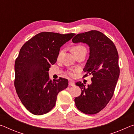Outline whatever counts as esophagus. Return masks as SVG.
<instances>
[{"mask_svg": "<svg viewBox=\"0 0 134 134\" xmlns=\"http://www.w3.org/2000/svg\"><path fill=\"white\" fill-rule=\"evenodd\" d=\"M69 85L70 86H75V83H74V82H73V81H69Z\"/></svg>", "mask_w": 134, "mask_h": 134, "instance_id": "obj_1", "label": "esophagus"}]
</instances>
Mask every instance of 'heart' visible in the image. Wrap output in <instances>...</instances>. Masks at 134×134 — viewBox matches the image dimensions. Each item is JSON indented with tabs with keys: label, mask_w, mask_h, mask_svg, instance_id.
I'll return each mask as SVG.
<instances>
[{
	"label": "heart",
	"mask_w": 134,
	"mask_h": 134,
	"mask_svg": "<svg viewBox=\"0 0 134 134\" xmlns=\"http://www.w3.org/2000/svg\"><path fill=\"white\" fill-rule=\"evenodd\" d=\"M71 51L72 52V53L74 54V55H76V54H77L80 53H81V52H85V53H86V48L85 47L81 45H75V46L72 47L71 48ZM63 53V51H61L60 53H59L58 58H59L60 57V56L62 55V54ZM70 75H72V74L71 72H69Z\"/></svg>",
	"instance_id": "heart-1"
}]
</instances>
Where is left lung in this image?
I'll list each match as a JSON object with an SVG mask.
<instances>
[{
  "instance_id": "8db88e82",
  "label": "left lung",
  "mask_w": 134,
  "mask_h": 134,
  "mask_svg": "<svg viewBox=\"0 0 134 134\" xmlns=\"http://www.w3.org/2000/svg\"><path fill=\"white\" fill-rule=\"evenodd\" d=\"M73 43L82 42L89 47V57L84 68L85 76L91 74V85L80 81L76 85L81 93L74 99L77 108L86 114L99 112L112 98L119 76V56L115 44L103 33L90 31L79 34Z\"/></svg>"
}]
</instances>
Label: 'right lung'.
I'll list each match as a JSON object with an SVG mask.
<instances>
[{
  "mask_svg": "<svg viewBox=\"0 0 134 134\" xmlns=\"http://www.w3.org/2000/svg\"><path fill=\"white\" fill-rule=\"evenodd\" d=\"M75 35L43 32L25 43L15 63V87L22 103L32 114L49 112L58 93L66 89V79L49 80L48 71L55 64L61 47Z\"/></svg>",
  "mask_w": 134,
  "mask_h": 134,
  "instance_id": "right-lung-1",
  "label": "right lung"
}]
</instances>
